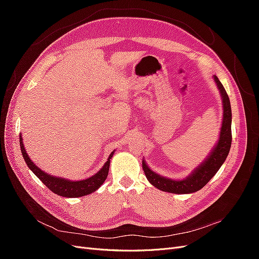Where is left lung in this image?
I'll use <instances>...</instances> for the list:
<instances>
[{
	"label": "left lung",
	"mask_w": 259,
	"mask_h": 259,
	"mask_svg": "<svg viewBox=\"0 0 259 259\" xmlns=\"http://www.w3.org/2000/svg\"><path fill=\"white\" fill-rule=\"evenodd\" d=\"M214 81L217 85V89L221 93L223 101V123L219 133V138L216 145L211 149L206 159L203 161L199 166L195 167L189 176L184 179H171L165 176L159 175L148 166L146 161L143 160V168L145 175L152 186L158 188L159 190L176 193V194H187L193 193L202 189L209 180L214 177L218 169L226 161L227 156L230 151L231 147V106L228 95L223 84L218 80V77L214 75Z\"/></svg>",
	"instance_id": "obj_1"
}]
</instances>
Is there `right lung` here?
<instances>
[{
  "label": "right lung",
  "mask_w": 259,
  "mask_h": 259,
  "mask_svg": "<svg viewBox=\"0 0 259 259\" xmlns=\"http://www.w3.org/2000/svg\"><path fill=\"white\" fill-rule=\"evenodd\" d=\"M19 144L23 159L27 163L28 167L33 171V174L41 180V182L49 188L51 191L56 193L60 197L65 198H79L84 197V195H88L94 191H96L100 186L105 183V180L108 176L109 166H110V160L114 153V150L109 155L107 162L104 164V166L98 170L95 175L92 177H89L83 180H69L64 177H56L43 171L40 167H37L34 162L30 159L28 155L25 146H23V139L21 137V134L19 135Z\"/></svg>",
  "instance_id": "add662e5"
}]
</instances>
